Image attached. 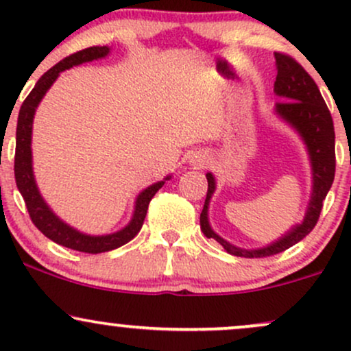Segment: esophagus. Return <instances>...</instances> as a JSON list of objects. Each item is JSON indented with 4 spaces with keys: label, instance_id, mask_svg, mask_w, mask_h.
Masks as SVG:
<instances>
[{
    "label": "esophagus",
    "instance_id": "esophagus-1",
    "mask_svg": "<svg viewBox=\"0 0 351 351\" xmlns=\"http://www.w3.org/2000/svg\"><path fill=\"white\" fill-rule=\"evenodd\" d=\"M208 162H209V156L204 152H196V153H193L191 156H189V165H191V167H195V168L206 167Z\"/></svg>",
    "mask_w": 351,
    "mask_h": 351
}]
</instances>
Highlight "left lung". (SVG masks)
<instances>
[{"label":"left lung","mask_w":351,"mask_h":351,"mask_svg":"<svg viewBox=\"0 0 351 351\" xmlns=\"http://www.w3.org/2000/svg\"><path fill=\"white\" fill-rule=\"evenodd\" d=\"M274 56H276L277 67L274 92L277 97L282 99L280 102L276 104L274 112L285 123L291 125L307 147L310 167H312V193H310L307 213L300 224H295L289 229L284 236L274 241L272 244L257 249H243L216 234L209 224L208 209L209 201L216 189V180L213 173H206L208 193L199 216L201 231L206 237L216 239L226 249V252L237 257H249V259L274 256V254L285 251L304 239L315 228L325 196L332 188L333 178H335V130H333V120L327 104L308 72L295 59H292L291 56L280 54V52H276Z\"/></svg>","instance_id":"1"}]
</instances>
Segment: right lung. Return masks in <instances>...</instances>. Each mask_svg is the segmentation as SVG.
<instances>
[{
	"mask_svg": "<svg viewBox=\"0 0 351 351\" xmlns=\"http://www.w3.org/2000/svg\"><path fill=\"white\" fill-rule=\"evenodd\" d=\"M108 52H110V47L107 46L87 47V49L75 52V54H72L69 58L62 59L60 62L56 64L52 69L47 71L46 74L36 82L31 94L27 95L26 100L23 102L21 110H19L18 115V127H16V186H18L19 193L23 195L27 213H29L34 226L38 228L44 236L49 237L51 241H54V243L64 245V247L74 249V251L88 254L112 251V249L120 247V245L127 244L128 241L134 239L143 226L145 216H147V209L152 198L155 196V193L163 186L165 181L171 178V176L168 175L163 181H158V183H153L148 188H145L143 191L136 196L134 215H132L130 223L120 229V231L104 236L86 234V232H80L75 228L64 223V221L52 211L49 204L44 201L41 193H39L33 171V150H31V142H33V120L36 108H38L39 102H41L44 95H46V92L49 90L52 84L56 82V79L59 77L60 72L71 69V67L74 66H79V64L106 58V56H108Z\"/></svg>",
	"mask_w": 351,
	"mask_h": 351,
	"instance_id": "obj_1",
	"label": "right lung"
}]
</instances>
